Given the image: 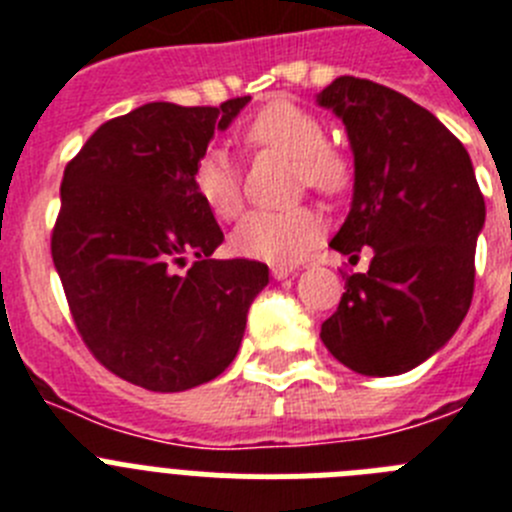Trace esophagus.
Returning <instances> with one entry per match:
<instances>
[{
  "instance_id": "esophagus-1",
  "label": "esophagus",
  "mask_w": 512,
  "mask_h": 512,
  "mask_svg": "<svg viewBox=\"0 0 512 512\" xmlns=\"http://www.w3.org/2000/svg\"><path fill=\"white\" fill-rule=\"evenodd\" d=\"M289 274H292V266L271 264V277H274V279H287Z\"/></svg>"
}]
</instances>
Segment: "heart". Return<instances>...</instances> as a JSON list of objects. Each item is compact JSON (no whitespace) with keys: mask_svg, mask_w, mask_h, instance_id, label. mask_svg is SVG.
<instances>
[{"mask_svg":"<svg viewBox=\"0 0 512 512\" xmlns=\"http://www.w3.org/2000/svg\"><path fill=\"white\" fill-rule=\"evenodd\" d=\"M243 140L259 151L279 153L295 161L297 182L320 194L346 192L354 179L348 153L330 146L325 122L315 112L289 99L261 107L243 130ZM194 189L207 210L220 220H233L243 207L241 174L223 148H210L194 164ZM323 235V217L312 207L284 212H251L230 235V248L238 256L269 264L300 261Z\"/></svg>","mask_w":512,"mask_h":512,"instance_id":"b5f03b06","label":"heart"}]
</instances>
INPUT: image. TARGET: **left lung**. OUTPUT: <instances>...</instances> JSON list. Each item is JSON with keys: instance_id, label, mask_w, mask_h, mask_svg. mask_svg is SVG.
Returning <instances> with one entry per match:
<instances>
[{"instance_id": "8db88e82", "label": "left lung", "mask_w": 512, "mask_h": 512, "mask_svg": "<svg viewBox=\"0 0 512 512\" xmlns=\"http://www.w3.org/2000/svg\"><path fill=\"white\" fill-rule=\"evenodd\" d=\"M318 104L341 117L354 151V200L330 246L351 259L374 251L366 274H346L320 338L348 369L395 377L436 354L467 315L485 197L461 140L405 94L338 76Z\"/></svg>"}]
</instances>
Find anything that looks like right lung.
Segmentation results:
<instances>
[{
    "mask_svg": "<svg viewBox=\"0 0 512 512\" xmlns=\"http://www.w3.org/2000/svg\"><path fill=\"white\" fill-rule=\"evenodd\" d=\"M248 99L143 104L99 125L63 171L51 253L76 330L99 364L151 392L223 374L269 284L261 261L212 259L223 230L192 179ZM187 255L193 269L176 272Z\"/></svg>",
    "mask_w": 512,
    "mask_h": 512,
    "instance_id": "add662e5",
    "label": "right lung"
}]
</instances>
